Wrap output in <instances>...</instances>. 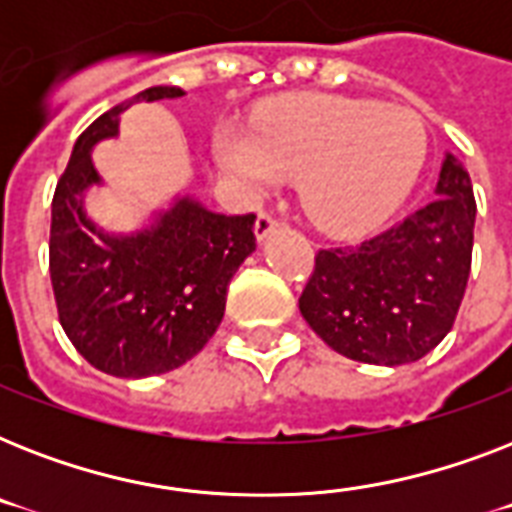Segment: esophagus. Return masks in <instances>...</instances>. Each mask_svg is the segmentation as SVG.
Here are the masks:
<instances>
[{
    "label": "esophagus",
    "instance_id": "1",
    "mask_svg": "<svg viewBox=\"0 0 512 512\" xmlns=\"http://www.w3.org/2000/svg\"><path fill=\"white\" fill-rule=\"evenodd\" d=\"M276 228H279V220H276V217H273L271 212H260V215H257V220H255V236H257V241L268 239V233H273V231H276Z\"/></svg>",
    "mask_w": 512,
    "mask_h": 512
}]
</instances>
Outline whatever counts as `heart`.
Here are the masks:
<instances>
[{
    "label": "heart",
    "instance_id": "obj_1",
    "mask_svg": "<svg viewBox=\"0 0 512 512\" xmlns=\"http://www.w3.org/2000/svg\"><path fill=\"white\" fill-rule=\"evenodd\" d=\"M428 156L414 111L340 95L284 98L252 119V135L225 130L217 159L249 196L297 177L300 204L332 233L380 223L406 199Z\"/></svg>",
    "mask_w": 512,
    "mask_h": 512
}]
</instances>
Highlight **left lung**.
<instances>
[{
  "instance_id": "1",
  "label": "left lung",
  "mask_w": 512,
  "mask_h": 512,
  "mask_svg": "<svg viewBox=\"0 0 512 512\" xmlns=\"http://www.w3.org/2000/svg\"><path fill=\"white\" fill-rule=\"evenodd\" d=\"M436 199L388 231L319 249L300 313L340 356L377 366L420 361L452 329L468 287L476 199L446 154Z\"/></svg>"
}]
</instances>
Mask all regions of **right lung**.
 <instances>
[{
	"label": "right lung",
	"instance_id": "right-lung-1",
	"mask_svg": "<svg viewBox=\"0 0 512 512\" xmlns=\"http://www.w3.org/2000/svg\"><path fill=\"white\" fill-rule=\"evenodd\" d=\"M180 87H148L79 135L52 196L50 279L74 348L114 377H154L191 361L215 335L233 273L255 252V215H220L180 196L154 223L108 233L84 212L100 185L92 148L119 135L135 103L175 100Z\"/></svg>",
	"mask_w": 512,
	"mask_h": 512
}]
</instances>
